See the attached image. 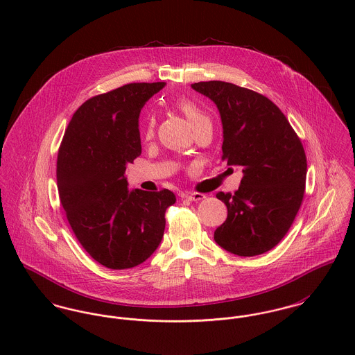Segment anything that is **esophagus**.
<instances>
[{"label": "esophagus", "instance_id": "esophagus-1", "mask_svg": "<svg viewBox=\"0 0 355 355\" xmlns=\"http://www.w3.org/2000/svg\"><path fill=\"white\" fill-rule=\"evenodd\" d=\"M184 198H187L189 201L198 202V201H202L203 198H205V194H201V193H193V194H187Z\"/></svg>", "mask_w": 355, "mask_h": 355}]
</instances>
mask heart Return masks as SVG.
I'll return each instance as SVG.
<instances>
[{
  "label": "heart",
  "mask_w": 355,
  "mask_h": 355,
  "mask_svg": "<svg viewBox=\"0 0 355 355\" xmlns=\"http://www.w3.org/2000/svg\"><path fill=\"white\" fill-rule=\"evenodd\" d=\"M176 107L186 116V119L189 120V123L194 131L205 123L210 121L207 113L197 102L193 101V100L182 98L176 102ZM153 135H154V119L152 116H148L145 120V125H144V137L146 139H150Z\"/></svg>",
  "instance_id": "heart-1"
}]
</instances>
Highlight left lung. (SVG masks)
I'll list each match as a JSON object with an SVG mask.
<instances>
[{"label":"left lung","mask_w":355,"mask_h":355,"mask_svg":"<svg viewBox=\"0 0 355 355\" xmlns=\"http://www.w3.org/2000/svg\"><path fill=\"white\" fill-rule=\"evenodd\" d=\"M191 87L220 112L221 158L243 168L234 194H216L228 216L214 231V241L241 257L266 253L288 232L304 201L307 162L302 142L284 113L257 92L220 80Z\"/></svg>","instance_id":"obj_1"}]
</instances>
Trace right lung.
Segmentation results:
<instances>
[{"label": "right lung", "instance_id": "obj_1", "mask_svg": "<svg viewBox=\"0 0 355 355\" xmlns=\"http://www.w3.org/2000/svg\"><path fill=\"white\" fill-rule=\"evenodd\" d=\"M165 82L130 83L92 97L73 113L57 154V187L82 245L109 269L145 262L158 248L172 191L127 187V164L141 155L138 119Z\"/></svg>", "mask_w": 355, "mask_h": 355}]
</instances>
